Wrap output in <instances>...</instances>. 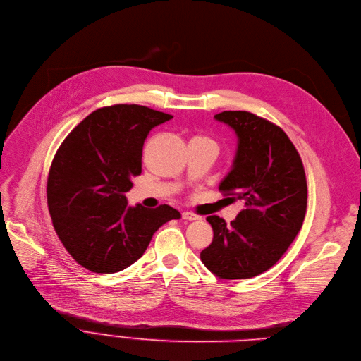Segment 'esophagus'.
I'll use <instances>...</instances> for the list:
<instances>
[{
    "instance_id": "34e87169",
    "label": "esophagus",
    "mask_w": 361,
    "mask_h": 361,
    "mask_svg": "<svg viewBox=\"0 0 361 361\" xmlns=\"http://www.w3.org/2000/svg\"><path fill=\"white\" fill-rule=\"evenodd\" d=\"M183 219H184V220H188V221H192V220H200V216L194 214V213H191V212H184V213H183Z\"/></svg>"
}]
</instances>
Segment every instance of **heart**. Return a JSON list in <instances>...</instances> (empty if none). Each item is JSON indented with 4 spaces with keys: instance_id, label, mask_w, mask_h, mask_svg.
I'll return each mask as SVG.
<instances>
[{
    "instance_id": "heart-1",
    "label": "heart",
    "mask_w": 361,
    "mask_h": 361,
    "mask_svg": "<svg viewBox=\"0 0 361 361\" xmlns=\"http://www.w3.org/2000/svg\"><path fill=\"white\" fill-rule=\"evenodd\" d=\"M200 140H209V138H204V137H199Z\"/></svg>"
}]
</instances>
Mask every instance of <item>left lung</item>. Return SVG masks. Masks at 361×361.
<instances>
[{"mask_svg":"<svg viewBox=\"0 0 361 361\" xmlns=\"http://www.w3.org/2000/svg\"><path fill=\"white\" fill-rule=\"evenodd\" d=\"M214 119L238 137L233 166L219 190L240 200L243 210L227 224L209 216L213 242L200 257L223 279L253 278L272 268L301 231L307 212V178L301 157L275 123L246 111Z\"/></svg>","mask_w":361,"mask_h":361,"instance_id":"left-lung-1","label":"left lung"}]
</instances>
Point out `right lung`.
Returning a JSON list of instances; mask_svg holds the SVG:
<instances>
[{"mask_svg":"<svg viewBox=\"0 0 361 361\" xmlns=\"http://www.w3.org/2000/svg\"><path fill=\"white\" fill-rule=\"evenodd\" d=\"M173 116L141 105H114L86 116L57 149L47 180L54 231L79 265L115 274L137 262L152 235L178 210L128 206L141 174L149 130Z\"/></svg>","mask_w":361,"mask_h":361,"instance_id":"right-lung-1","label":"right lung"}]
</instances>
